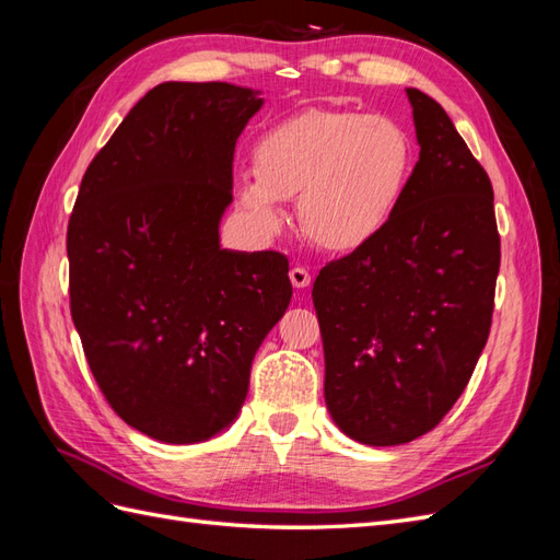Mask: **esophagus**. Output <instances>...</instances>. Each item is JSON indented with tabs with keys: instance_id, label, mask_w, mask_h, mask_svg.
<instances>
[{
	"instance_id": "esophagus-1",
	"label": "esophagus",
	"mask_w": 560,
	"mask_h": 560,
	"mask_svg": "<svg viewBox=\"0 0 560 560\" xmlns=\"http://www.w3.org/2000/svg\"><path fill=\"white\" fill-rule=\"evenodd\" d=\"M290 280H292L294 287H299V290H303V287H308V284H311L308 268H306V266H294V268L290 270Z\"/></svg>"
}]
</instances>
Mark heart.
<instances>
[{
	"mask_svg": "<svg viewBox=\"0 0 560 560\" xmlns=\"http://www.w3.org/2000/svg\"><path fill=\"white\" fill-rule=\"evenodd\" d=\"M254 173L235 182L249 226L273 235L282 200H296L299 224L327 252L369 245L395 217L411 177L409 135L381 116L308 109L268 128L254 144Z\"/></svg>",
	"mask_w": 560,
	"mask_h": 560,
	"instance_id": "b5f03b06",
	"label": "heart"
}]
</instances>
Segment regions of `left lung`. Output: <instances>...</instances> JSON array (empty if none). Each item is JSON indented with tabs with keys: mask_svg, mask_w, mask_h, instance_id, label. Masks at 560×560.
<instances>
[{
	"mask_svg": "<svg viewBox=\"0 0 560 560\" xmlns=\"http://www.w3.org/2000/svg\"><path fill=\"white\" fill-rule=\"evenodd\" d=\"M420 159L378 238L313 284L336 425L369 446L434 430L488 341L500 270L493 186L444 107L406 89Z\"/></svg>",
	"mask_w": 560,
	"mask_h": 560,
	"instance_id": "left-lung-1",
	"label": "left lung"
}]
</instances>
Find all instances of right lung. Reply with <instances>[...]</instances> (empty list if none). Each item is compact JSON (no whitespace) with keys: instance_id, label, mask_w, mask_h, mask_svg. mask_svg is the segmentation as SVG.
<instances>
[{"instance_id":"right-lung-1","label":"right lung","mask_w":560,"mask_h":560,"mask_svg":"<svg viewBox=\"0 0 560 560\" xmlns=\"http://www.w3.org/2000/svg\"><path fill=\"white\" fill-rule=\"evenodd\" d=\"M264 100L222 81L151 89L97 151L67 224L70 311L114 413L167 444L231 425L292 299L280 252L219 247L233 151Z\"/></svg>"}]
</instances>
